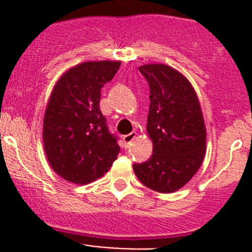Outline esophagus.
Returning <instances> with one entry per match:
<instances>
[{"instance_id":"1","label":"esophagus","mask_w":252,"mask_h":252,"mask_svg":"<svg viewBox=\"0 0 252 252\" xmlns=\"http://www.w3.org/2000/svg\"><path fill=\"white\" fill-rule=\"evenodd\" d=\"M135 139H136V132H131V133H128V135H125V136L122 137V140H124V144H125V148H127V146L130 145L131 142H132Z\"/></svg>"}]
</instances>
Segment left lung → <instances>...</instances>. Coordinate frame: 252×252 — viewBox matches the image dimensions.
Returning <instances> with one entry per match:
<instances>
[{
  "label": "left lung",
  "instance_id": "8db88e82",
  "mask_svg": "<svg viewBox=\"0 0 252 252\" xmlns=\"http://www.w3.org/2000/svg\"><path fill=\"white\" fill-rule=\"evenodd\" d=\"M150 87L148 130L153 155L133 164L148 188L173 193L192 179L206 155L207 131L197 93L177 69L165 64L139 66Z\"/></svg>",
  "mask_w": 252,
  "mask_h": 252
}]
</instances>
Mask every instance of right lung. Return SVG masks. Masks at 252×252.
<instances>
[{
  "label": "right lung",
  "instance_id": "right-lung-1",
  "mask_svg": "<svg viewBox=\"0 0 252 252\" xmlns=\"http://www.w3.org/2000/svg\"><path fill=\"white\" fill-rule=\"evenodd\" d=\"M121 62H86L69 68L51 91L43 122L44 151L53 170L74 184L103 177L120 146L99 110L101 88Z\"/></svg>",
  "mask_w": 252,
  "mask_h": 252
}]
</instances>
